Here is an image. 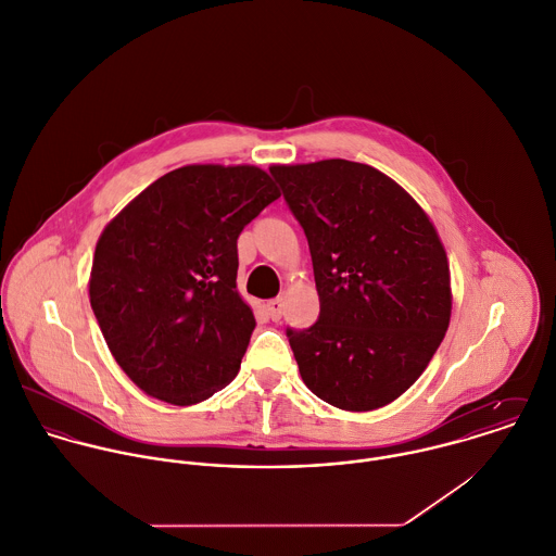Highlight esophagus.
<instances>
[{
	"label": "esophagus",
	"instance_id": "1",
	"mask_svg": "<svg viewBox=\"0 0 556 556\" xmlns=\"http://www.w3.org/2000/svg\"><path fill=\"white\" fill-rule=\"evenodd\" d=\"M282 311H285V304H282V298H274L267 302V313L271 317V321H280L282 317Z\"/></svg>",
	"mask_w": 556,
	"mask_h": 556
}]
</instances>
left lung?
Listing matches in <instances>:
<instances>
[{
    "label": "left lung",
    "mask_w": 556,
    "mask_h": 556,
    "mask_svg": "<svg viewBox=\"0 0 556 556\" xmlns=\"http://www.w3.org/2000/svg\"><path fill=\"white\" fill-rule=\"evenodd\" d=\"M302 224L321 313L287 330L304 383L326 403L370 412L427 369L451 321V269L425 208L367 164L271 166Z\"/></svg>",
    "instance_id": "obj_1"
}]
</instances>
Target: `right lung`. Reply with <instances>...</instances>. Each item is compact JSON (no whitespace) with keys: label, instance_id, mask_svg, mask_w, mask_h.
Wrapping results in <instances>:
<instances>
[{"label":"right lung","instance_id":"obj_1","mask_svg":"<svg viewBox=\"0 0 556 556\" xmlns=\"http://www.w3.org/2000/svg\"><path fill=\"white\" fill-rule=\"evenodd\" d=\"M276 198L256 166L191 164L103 228L90 306L114 361L149 396L193 405L239 372L256 321L237 291V237Z\"/></svg>","mask_w":556,"mask_h":556}]
</instances>
